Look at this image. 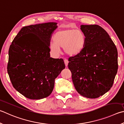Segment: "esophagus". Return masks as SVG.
I'll return each instance as SVG.
<instances>
[{
  "mask_svg": "<svg viewBox=\"0 0 124 124\" xmlns=\"http://www.w3.org/2000/svg\"><path fill=\"white\" fill-rule=\"evenodd\" d=\"M64 63H65V65H66V66L67 67V66H68V63H69L68 60H67V59H64Z\"/></svg>",
  "mask_w": 124,
  "mask_h": 124,
  "instance_id": "obj_1",
  "label": "esophagus"
}]
</instances>
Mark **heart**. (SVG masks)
Here are the masks:
<instances>
[{"mask_svg":"<svg viewBox=\"0 0 124 124\" xmlns=\"http://www.w3.org/2000/svg\"><path fill=\"white\" fill-rule=\"evenodd\" d=\"M54 42L49 45L54 52H60V47L64 48L67 54L75 56L81 52L85 44V36L80 30L75 29H63L58 30L53 37Z\"/></svg>","mask_w":124,"mask_h":124,"instance_id":"b5f03b06","label":"heart"}]
</instances>
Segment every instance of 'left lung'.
<instances>
[{"label":"left lung","instance_id":"left-lung-1","mask_svg":"<svg viewBox=\"0 0 124 124\" xmlns=\"http://www.w3.org/2000/svg\"><path fill=\"white\" fill-rule=\"evenodd\" d=\"M85 44L81 52L69 58L68 68L77 92L95 99L111 89L118 71V51L108 33L98 25H82Z\"/></svg>","mask_w":124,"mask_h":124}]
</instances>
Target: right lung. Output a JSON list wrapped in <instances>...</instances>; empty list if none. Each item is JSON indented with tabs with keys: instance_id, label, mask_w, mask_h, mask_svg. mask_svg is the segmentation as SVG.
Listing matches in <instances>:
<instances>
[{
	"instance_id": "add662e5",
	"label": "right lung",
	"mask_w": 124,
	"mask_h": 124,
	"mask_svg": "<svg viewBox=\"0 0 124 124\" xmlns=\"http://www.w3.org/2000/svg\"><path fill=\"white\" fill-rule=\"evenodd\" d=\"M54 22L24 26L13 40L8 50V73L13 87L30 99L48 96L55 80L65 68L62 58L50 57Z\"/></svg>"
}]
</instances>
